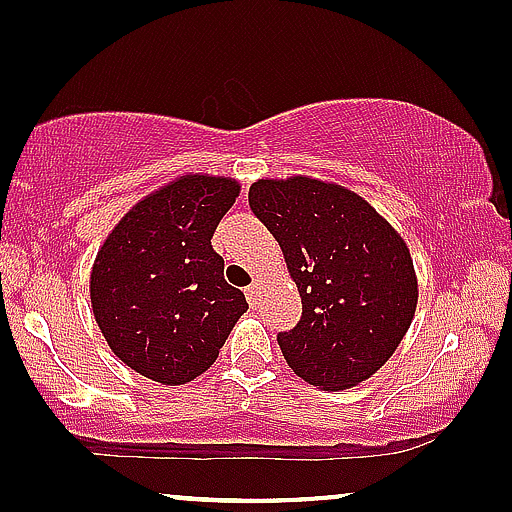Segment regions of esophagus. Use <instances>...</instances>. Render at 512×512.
Returning a JSON list of instances; mask_svg holds the SVG:
<instances>
[{
  "instance_id": "obj_1",
  "label": "esophagus",
  "mask_w": 512,
  "mask_h": 512,
  "mask_svg": "<svg viewBox=\"0 0 512 512\" xmlns=\"http://www.w3.org/2000/svg\"><path fill=\"white\" fill-rule=\"evenodd\" d=\"M244 293H246V300H249V305L256 307L258 305V298H261V283H258V280H254V283H251L249 288L244 290Z\"/></svg>"
}]
</instances>
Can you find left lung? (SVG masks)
<instances>
[{"label": "left lung", "instance_id": "obj_1", "mask_svg": "<svg viewBox=\"0 0 512 512\" xmlns=\"http://www.w3.org/2000/svg\"><path fill=\"white\" fill-rule=\"evenodd\" d=\"M251 212L273 234L302 300L278 334L302 381L344 390L366 381L403 342L417 278L400 234L356 192L322 180H258Z\"/></svg>", "mask_w": 512, "mask_h": 512}]
</instances>
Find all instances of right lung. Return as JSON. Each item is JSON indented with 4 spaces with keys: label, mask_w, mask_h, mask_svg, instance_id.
Returning <instances> with one entry per match:
<instances>
[{
    "label": "right lung",
    "mask_w": 512,
    "mask_h": 512,
    "mask_svg": "<svg viewBox=\"0 0 512 512\" xmlns=\"http://www.w3.org/2000/svg\"><path fill=\"white\" fill-rule=\"evenodd\" d=\"M236 197L234 180L183 175L131 207L95 258V320L109 349L151 381L183 386L205 373L249 310L212 249Z\"/></svg>",
    "instance_id": "obj_1"
}]
</instances>
